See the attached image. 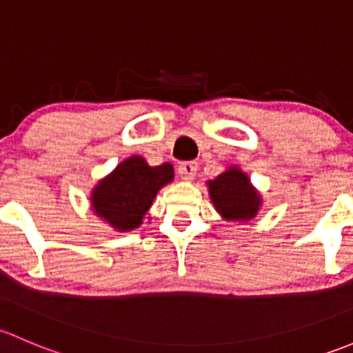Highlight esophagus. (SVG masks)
Wrapping results in <instances>:
<instances>
[{
  "label": "esophagus",
  "mask_w": 353,
  "mask_h": 353,
  "mask_svg": "<svg viewBox=\"0 0 353 353\" xmlns=\"http://www.w3.org/2000/svg\"><path fill=\"white\" fill-rule=\"evenodd\" d=\"M199 165L194 161H185L178 165V175H180L183 180H194L195 175H197Z\"/></svg>",
  "instance_id": "34e87169"
}]
</instances>
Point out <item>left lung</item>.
<instances>
[{"instance_id":"8db88e82","label":"left lung","mask_w":353,"mask_h":353,"mask_svg":"<svg viewBox=\"0 0 353 353\" xmlns=\"http://www.w3.org/2000/svg\"><path fill=\"white\" fill-rule=\"evenodd\" d=\"M205 185L214 209L228 223H248L261 209L263 199L260 192L238 165H230Z\"/></svg>"}]
</instances>
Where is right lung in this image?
<instances>
[{
    "instance_id": "add662e5",
    "label": "right lung",
    "mask_w": 353,
    "mask_h": 353,
    "mask_svg": "<svg viewBox=\"0 0 353 353\" xmlns=\"http://www.w3.org/2000/svg\"><path fill=\"white\" fill-rule=\"evenodd\" d=\"M173 178L175 172L170 163L150 166L143 156L134 154L97 181L90 194V205L114 231L137 230L158 192L172 183Z\"/></svg>"
}]
</instances>
